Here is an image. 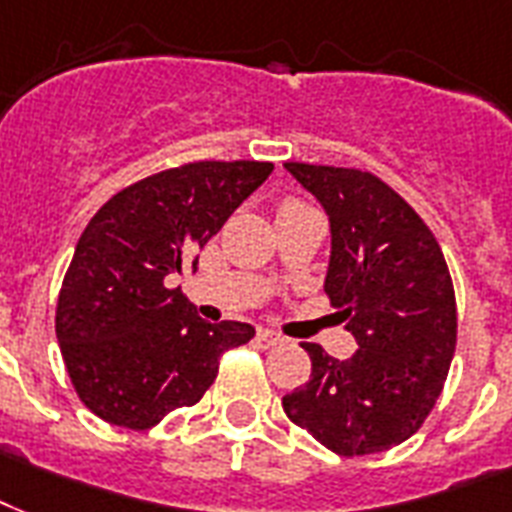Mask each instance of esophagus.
Listing matches in <instances>:
<instances>
[{
	"mask_svg": "<svg viewBox=\"0 0 512 512\" xmlns=\"http://www.w3.org/2000/svg\"><path fill=\"white\" fill-rule=\"evenodd\" d=\"M259 342H264L267 347H275V344H283L285 336L272 331V328H259Z\"/></svg>",
	"mask_w": 512,
	"mask_h": 512,
	"instance_id": "obj_1",
	"label": "esophagus"
}]
</instances>
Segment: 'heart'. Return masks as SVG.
<instances>
[{"mask_svg": "<svg viewBox=\"0 0 512 512\" xmlns=\"http://www.w3.org/2000/svg\"><path fill=\"white\" fill-rule=\"evenodd\" d=\"M291 211H307V205H301L299 200H285V202H280L277 216H280V213H291Z\"/></svg>", "mask_w": 512, "mask_h": 512, "instance_id": "1", "label": "heart"}]
</instances>
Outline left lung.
I'll return each instance as SVG.
<instances>
[{
  "label": "left lung",
  "instance_id": "1",
  "mask_svg": "<svg viewBox=\"0 0 512 512\" xmlns=\"http://www.w3.org/2000/svg\"><path fill=\"white\" fill-rule=\"evenodd\" d=\"M331 224L326 293L358 350L304 344L312 374L283 398L293 425L363 457L398 446L433 411L457 347V301L443 251L417 211L374 173L285 162Z\"/></svg>",
  "mask_w": 512,
  "mask_h": 512
}]
</instances>
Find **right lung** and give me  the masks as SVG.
I'll use <instances>...</instances> for the list:
<instances>
[{"label":"right lung","instance_id":"obj_1","mask_svg":"<svg viewBox=\"0 0 512 512\" xmlns=\"http://www.w3.org/2000/svg\"><path fill=\"white\" fill-rule=\"evenodd\" d=\"M272 162H189L122 189L95 213L63 277L55 334L79 400L95 417L149 430L194 406L219 358L253 326L208 323L165 277L197 269V251L251 197Z\"/></svg>","mask_w":512,"mask_h":512}]
</instances>
